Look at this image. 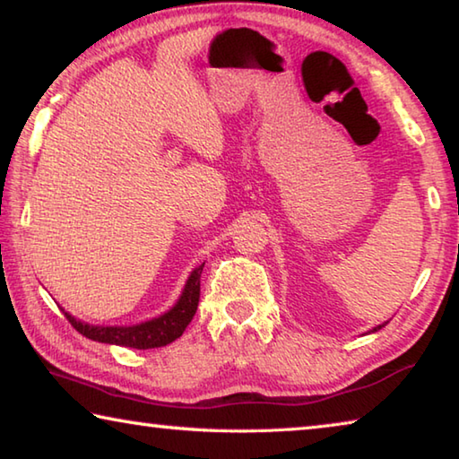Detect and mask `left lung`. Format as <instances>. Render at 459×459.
<instances>
[{
  "label": "left lung",
  "mask_w": 459,
  "mask_h": 459,
  "mask_svg": "<svg viewBox=\"0 0 459 459\" xmlns=\"http://www.w3.org/2000/svg\"><path fill=\"white\" fill-rule=\"evenodd\" d=\"M387 323H389V320H387ZM387 323H383V325H379V326H375V328H373V333H377V331H379V328H383V326H385V325H387Z\"/></svg>",
  "instance_id": "1"
}]
</instances>
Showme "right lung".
I'll return each instance as SVG.
<instances>
[{
    "label": "right lung",
    "instance_id": "right-lung-1",
    "mask_svg": "<svg viewBox=\"0 0 459 459\" xmlns=\"http://www.w3.org/2000/svg\"><path fill=\"white\" fill-rule=\"evenodd\" d=\"M201 272H204V264L191 272V276L187 278V282H185L183 292L179 296V300L175 302V307L169 308L165 315L147 320V323L133 326H92L80 323V320L68 315V312H64V316L68 318V323L74 326L80 334L96 342L118 344V347L139 351L165 347V344L179 339L185 328L191 323V318L195 316L199 304Z\"/></svg>",
    "mask_w": 459,
    "mask_h": 459
}]
</instances>
